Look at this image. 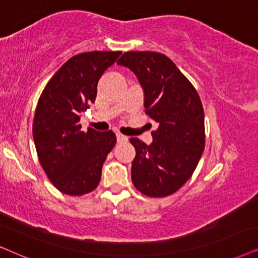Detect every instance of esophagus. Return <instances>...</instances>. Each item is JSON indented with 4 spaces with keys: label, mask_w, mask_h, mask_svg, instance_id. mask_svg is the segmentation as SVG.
<instances>
[{
    "label": "esophagus",
    "mask_w": 258,
    "mask_h": 258,
    "mask_svg": "<svg viewBox=\"0 0 258 258\" xmlns=\"http://www.w3.org/2000/svg\"><path fill=\"white\" fill-rule=\"evenodd\" d=\"M116 140H118V143H125L128 140V138L126 136L121 135V133H116Z\"/></svg>",
    "instance_id": "esophagus-1"
}]
</instances>
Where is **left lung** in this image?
I'll use <instances>...</instances> for the list:
<instances>
[{
  "instance_id": "obj_1",
  "label": "left lung",
  "mask_w": 258,
  "mask_h": 258,
  "mask_svg": "<svg viewBox=\"0 0 258 258\" xmlns=\"http://www.w3.org/2000/svg\"><path fill=\"white\" fill-rule=\"evenodd\" d=\"M130 68L144 89L145 113L157 122L151 145L138 138L132 183L149 197H166L192 176L205 146L204 109L186 77L166 55L127 51L116 62Z\"/></svg>"
}]
</instances>
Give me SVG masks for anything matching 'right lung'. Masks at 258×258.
<instances>
[{
	"label": "right lung",
	"instance_id": "right-lung-1",
	"mask_svg": "<svg viewBox=\"0 0 258 258\" xmlns=\"http://www.w3.org/2000/svg\"><path fill=\"white\" fill-rule=\"evenodd\" d=\"M120 54L97 50L71 57L48 81L37 102L33 122L37 157L51 184L62 194L93 191L115 145L112 131H81L80 115L95 101L99 79Z\"/></svg>",
	"mask_w": 258,
	"mask_h": 258
}]
</instances>
